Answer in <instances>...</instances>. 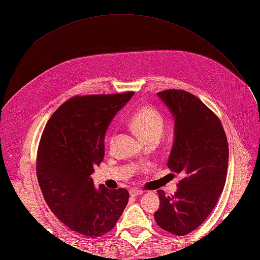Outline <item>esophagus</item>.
<instances>
[{"label": "esophagus", "instance_id": "obj_1", "mask_svg": "<svg viewBox=\"0 0 260 260\" xmlns=\"http://www.w3.org/2000/svg\"><path fill=\"white\" fill-rule=\"evenodd\" d=\"M143 190H140V189H135V187H132V189H129V194L133 196V197H137V196H141L143 194Z\"/></svg>", "mask_w": 260, "mask_h": 260}]
</instances>
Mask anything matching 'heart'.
Wrapping results in <instances>:
<instances>
[{"instance_id": "obj_1", "label": "heart", "mask_w": 260, "mask_h": 260, "mask_svg": "<svg viewBox=\"0 0 260 260\" xmlns=\"http://www.w3.org/2000/svg\"><path fill=\"white\" fill-rule=\"evenodd\" d=\"M128 125L143 142L151 139L158 140L164 129V119L154 108L142 107L132 116ZM113 142L114 137L110 140V143Z\"/></svg>"}]
</instances>
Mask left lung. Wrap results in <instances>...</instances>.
<instances>
[{
  "mask_svg": "<svg viewBox=\"0 0 260 260\" xmlns=\"http://www.w3.org/2000/svg\"><path fill=\"white\" fill-rule=\"evenodd\" d=\"M174 117V142L168 167L184 178L172 197L158 190L159 208L154 213L165 231L184 236L211 213L227 178L229 148L221 121L190 92H157Z\"/></svg>",
  "mask_w": 260,
  "mask_h": 260,
  "instance_id": "8db88e82",
  "label": "left lung"
}]
</instances>
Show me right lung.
Instances as JSON below:
<instances>
[{"label": "right lung", "mask_w": 260, "mask_h": 260, "mask_svg": "<svg viewBox=\"0 0 260 260\" xmlns=\"http://www.w3.org/2000/svg\"><path fill=\"white\" fill-rule=\"evenodd\" d=\"M133 95L70 98L53 113L41 136L37 175L43 198L60 221L87 238L109 233L128 202V191L103 184L96 189L90 175L105 156L110 121Z\"/></svg>", "instance_id": "add662e5"}]
</instances>
